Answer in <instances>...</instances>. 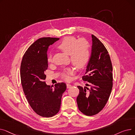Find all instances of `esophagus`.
Here are the masks:
<instances>
[{
	"label": "esophagus",
	"mask_w": 135,
	"mask_h": 135,
	"mask_svg": "<svg viewBox=\"0 0 135 135\" xmlns=\"http://www.w3.org/2000/svg\"><path fill=\"white\" fill-rule=\"evenodd\" d=\"M66 85H67V88H70V87L72 86L71 84H67Z\"/></svg>",
	"instance_id": "obj_1"
}]
</instances>
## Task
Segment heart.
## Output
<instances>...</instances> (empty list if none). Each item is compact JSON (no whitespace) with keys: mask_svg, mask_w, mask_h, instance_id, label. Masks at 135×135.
<instances>
[{"mask_svg":"<svg viewBox=\"0 0 135 135\" xmlns=\"http://www.w3.org/2000/svg\"><path fill=\"white\" fill-rule=\"evenodd\" d=\"M58 47L67 55H69L73 65L77 68H83L88 62L90 51L88 42L84 39L76 40L73 37H67L64 39L58 45ZM47 60L51 62V56H49ZM72 73V70L68 69L63 74L66 80L69 79L68 74Z\"/></svg>","mask_w":135,"mask_h":135,"instance_id":"b5f03b06","label":"heart"}]
</instances>
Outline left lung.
<instances>
[{"label": "left lung", "instance_id": "1", "mask_svg": "<svg viewBox=\"0 0 135 135\" xmlns=\"http://www.w3.org/2000/svg\"><path fill=\"white\" fill-rule=\"evenodd\" d=\"M91 55L83 80L88 82L84 88L78 86V107L88 116L100 112L107 103L113 86L112 65L107 50L95 35H91Z\"/></svg>", "mask_w": 135, "mask_h": 135}]
</instances>
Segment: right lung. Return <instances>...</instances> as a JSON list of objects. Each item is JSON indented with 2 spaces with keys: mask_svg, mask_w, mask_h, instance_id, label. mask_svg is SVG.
Masks as SVG:
<instances>
[{
  "mask_svg": "<svg viewBox=\"0 0 135 135\" xmlns=\"http://www.w3.org/2000/svg\"><path fill=\"white\" fill-rule=\"evenodd\" d=\"M59 39H38L28 47L21 62V80L27 100L33 110L43 117H53L59 112L62 94L66 90L65 83L52 87L44 81L48 67L47 51L49 46Z\"/></svg>",
  "mask_w": 135,
  "mask_h": 135,
  "instance_id": "1",
  "label": "right lung"
}]
</instances>
